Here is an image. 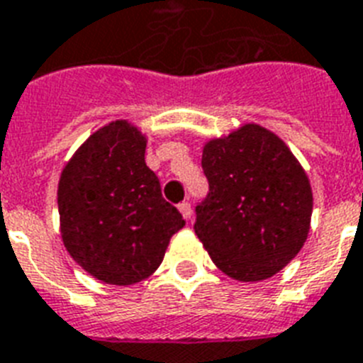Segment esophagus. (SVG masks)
I'll list each match as a JSON object with an SVG mask.
<instances>
[{
  "mask_svg": "<svg viewBox=\"0 0 363 363\" xmlns=\"http://www.w3.org/2000/svg\"><path fill=\"white\" fill-rule=\"evenodd\" d=\"M178 209H179V213H182V217H184L185 220H189V218L193 217V209H191V203H189V202H182L178 206Z\"/></svg>",
  "mask_w": 363,
  "mask_h": 363,
  "instance_id": "1",
  "label": "esophagus"
}]
</instances>
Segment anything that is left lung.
<instances>
[{
    "mask_svg": "<svg viewBox=\"0 0 363 363\" xmlns=\"http://www.w3.org/2000/svg\"><path fill=\"white\" fill-rule=\"evenodd\" d=\"M209 193L194 233L224 274L239 282L274 277L301 252L313 194L306 172L277 133L245 124L203 145Z\"/></svg>",
    "mask_w": 363,
    "mask_h": 363,
    "instance_id": "left-lung-1",
    "label": "left lung"
}]
</instances>
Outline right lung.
I'll list each match as a JSON object with an SVG mask.
<instances>
[{"label":"right lung","instance_id":"obj_1","mask_svg":"<svg viewBox=\"0 0 363 363\" xmlns=\"http://www.w3.org/2000/svg\"><path fill=\"white\" fill-rule=\"evenodd\" d=\"M145 150L146 135L137 125L109 122L76 150L59 179L62 242L81 269L111 286L148 278L185 226L161 196Z\"/></svg>","mask_w":363,"mask_h":363}]
</instances>
